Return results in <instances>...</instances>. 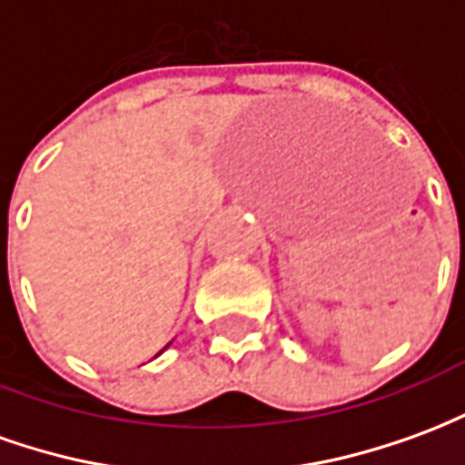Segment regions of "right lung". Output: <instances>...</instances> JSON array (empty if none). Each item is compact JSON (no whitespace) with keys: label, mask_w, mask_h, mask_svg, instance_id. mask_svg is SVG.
I'll use <instances>...</instances> for the list:
<instances>
[{"label":"right lung","mask_w":465,"mask_h":465,"mask_svg":"<svg viewBox=\"0 0 465 465\" xmlns=\"http://www.w3.org/2000/svg\"><path fill=\"white\" fill-rule=\"evenodd\" d=\"M159 353H162V351H159Z\"/></svg>","instance_id":"add662e5"}]
</instances>
